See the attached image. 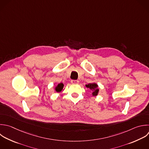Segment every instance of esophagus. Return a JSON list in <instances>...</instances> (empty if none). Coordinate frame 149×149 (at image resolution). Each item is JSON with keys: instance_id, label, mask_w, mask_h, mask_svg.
Returning a JSON list of instances; mask_svg holds the SVG:
<instances>
[{"instance_id": "esophagus-1", "label": "esophagus", "mask_w": 149, "mask_h": 149, "mask_svg": "<svg viewBox=\"0 0 149 149\" xmlns=\"http://www.w3.org/2000/svg\"><path fill=\"white\" fill-rule=\"evenodd\" d=\"M79 80H71V83L72 84H77V83H79Z\"/></svg>"}]
</instances>
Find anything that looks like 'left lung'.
<instances>
[{"instance_id":"8db88e82","label":"left lung","mask_w":149,"mask_h":149,"mask_svg":"<svg viewBox=\"0 0 149 149\" xmlns=\"http://www.w3.org/2000/svg\"><path fill=\"white\" fill-rule=\"evenodd\" d=\"M86 87L88 88H89L91 92H92V95L93 97H95L98 95L99 93V88H98V85L95 83H89L88 84H86Z\"/></svg>"}]
</instances>
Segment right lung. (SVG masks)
I'll use <instances>...</instances> for the list:
<instances>
[{
    "label": "right lung",
    "instance_id": "1",
    "mask_svg": "<svg viewBox=\"0 0 149 149\" xmlns=\"http://www.w3.org/2000/svg\"><path fill=\"white\" fill-rule=\"evenodd\" d=\"M63 87H64V84L62 83H59L57 86H56L55 87L54 89L55 90V91L57 93H59V92H61V91H62L63 90Z\"/></svg>",
    "mask_w": 149,
    "mask_h": 149
}]
</instances>
